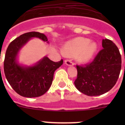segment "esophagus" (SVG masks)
I'll list each match as a JSON object with an SVG mask.
<instances>
[{
  "label": "esophagus",
  "instance_id": "obj_1",
  "mask_svg": "<svg viewBox=\"0 0 125 125\" xmlns=\"http://www.w3.org/2000/svg\"><path fill=\"white\" fill-rule=\"evenodd\" d=\"M65 64L68 66H71L74 65V63L71 60H66L65 61Z\"/></svg>",
  "mask_w": 125,
  "mask_h": 125
}]
</instances>
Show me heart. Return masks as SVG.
<instances>
[{"label": "heart", "instance_id": "heart-1", "mask_svg": "<svg viewBox=\"0 0 125 125\" xmlns=\"http://www.w3.org/2000/svg\"><path fill=\"white\" fill-rule=\"evenodd\" d=\"M98 49L95 42H91L89 39L76 37L64 45L62 52L68 56L76 55V59L80 63H87L91 60Z\"/></svg>", "mask_w": 125, "mask_h": 125}]
</instances>
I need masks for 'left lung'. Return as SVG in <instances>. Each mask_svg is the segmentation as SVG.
I'll use <instances>...</instances> for the list:
<instances>
[{
  "instance_id": "left-lung-1",
  "label": "left lung",
  "mask_w": 125,
  "mask_h": 125,
  "mask_svg": "<svg viewBox=\"0 0 125 125\" xmlns=\"http://www.w3.org/2000/svg\"><path fill=\"white\" fill-rule=\"evenodd\" d=\"M101 49L93 61L84 66H76L78 75L76 88L90 96H100L109 91L115 85L121 68V57L115 43L103 39Z\"/></svg>"
}]
</instances>
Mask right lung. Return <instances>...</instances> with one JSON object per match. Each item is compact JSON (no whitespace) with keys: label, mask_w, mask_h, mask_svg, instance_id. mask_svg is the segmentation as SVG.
Masks as SVG:
<instances>
[{"label":"right lung","mask_w":125,"mask_h":125,"mask_svg":"<svg viewBox=\"0 0 125 125\" xmlns=\"http://www.w3.org/2000/svg\"><path fill=\"white\" fill-rule=\"evenodd\" d=\"M33 37L49 43L44 34L38 32L25 33L10 43L4 62V73L7 80L15 92L22 96L35 98L46 93L52 84L54 71L63 60L54 62L45 56L32 66L20 64L17 56L20 50Z\"/></svg>","instance_id":"right-lung-1"}]
</instances>
